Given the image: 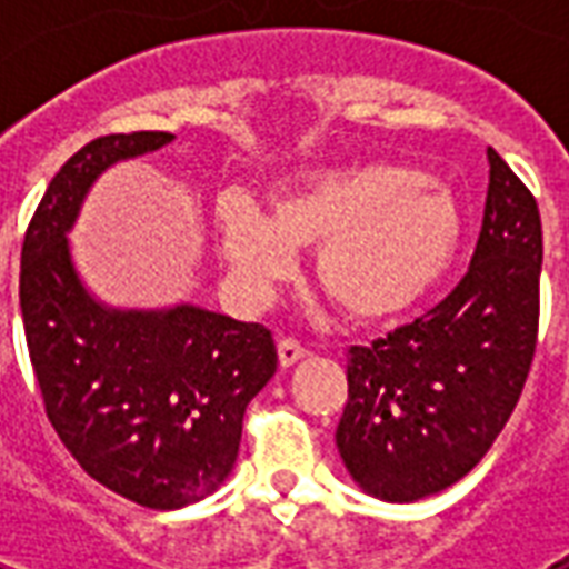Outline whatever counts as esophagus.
I'll list each match as a JSON object with an SVG mask.
<instances>
[{
	"mask_svg": "<svg viewBox=\"0 0 569 569\" xmlns=\"http://www.w3.org/2000/svg\"><path fill=\"white\" fill-rule=\"evenodd\" d=\"M303 357H307V348H303L301 342H295V339H280V342H277V360H280L283 369L295 366L298 360H303Z\"/></svg>",
	"mask_w": 569,
	"mask_h": 569,
	"instance_id": "1",
	"label": "esophagus"
}]
</instances>
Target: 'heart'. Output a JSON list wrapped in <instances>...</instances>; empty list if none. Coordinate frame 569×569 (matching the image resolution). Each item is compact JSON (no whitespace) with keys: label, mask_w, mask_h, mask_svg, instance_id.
Listing matches in <instances>:
<instances>
[{"label":"heart","mask_w":569,"mask_h":569,"mask_svg":"<svg viewBox=\"0 0 569 569\" xmlns=\"http://www.w3.org/2000/svg\"><path fill=\"white\" fill-rule=\"evenodd\" d=\"M218 230L227 262L250 283L289 274L295 248H319L321 292L357 325H383L446 280L463 244V212L431 173L366 162L289 182L271 218L248 197H230Z\"/></svg>","instance_id":"heart-1"}]
</instances>
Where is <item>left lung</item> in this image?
<instances>
[{"label": "left lung", "mask_w": 569, "mask_h": 569, "mask_svg": "<svg viewBox=\"0 0 569 569\" xmlns=\"http://www.w3.org/2000/svg\"><path fill=\"white\" fill-rule=\"evenodd\" d=\"M467 277L425 319L348 351L339 458L360 490L416 502L467 476L520 401L538 346L543 230L531 191L487 150Z\"/></svg>", "instance_id": "left-lung-1"}]
</instances>
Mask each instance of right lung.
I'll return each mask as SVG.
<instances>
[{"label": "right lung", "mask_w": 569, "mask_h": 569, "mask_svg": "<svg viewBox=\"0 0 569 569\" xmlns=\"http://www.w3.org/2000/svg\"><path fill=\"white\" fill-rule=\"evenodd\" d=\"M171 132L102 136L70 156L31 218L20 310L47 416L102 487L173 511L230 478L248 401L277 372L271 330L194 303L109 307L82 283L67 232L111 164L171 144Z\"/></svg>", "instance_id": "1"}]
</instances>
